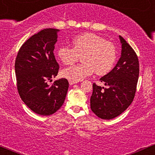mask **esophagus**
Instances as JSON below:
<instances>
[{"label":"esophagus","mask_w":155,"mask_h":155,"mask_svg":"<svg viewBox=\"0 0 155 155\" xmlns=\"http://www.w3.org/2000/svg\"><path fill=\"white\" fill-rule=\"evenodd\" d=\"M76 83H77V81H71V80H70V81H69V84H70L71 85L74 84H76Z\"/></svg>","instance_id":"obj_1"}]
</instances>
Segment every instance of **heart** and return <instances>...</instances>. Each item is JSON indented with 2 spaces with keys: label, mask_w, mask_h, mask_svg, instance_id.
I'll use <instances>...</instances> for the list:
<instances>
[{
  "label": "heart",
  "mask_w": 155,
  "mask_h": 155,
  "mask_svg": "<svg viewBox=\"0 0 155 155\" xmlns=\"http://www.w3.org/2000/svg\"><path fill=\"white\" fill-rule=\"evenodd\" d=\"M58 56L65 65H72L80 59L82 63L68 67L62 71L64 78L79 81L94 72L99 76L111 71L117 59L114 45L93 33H84L73 40V47L63 45L58 50Z\"/></svg>",
  "instance_id": "heart-1"
}]
</instances>
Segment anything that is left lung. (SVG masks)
I'll return each mask as SVG.
<instances>
[{
    "label": "left lung",
    "mask_w": 155,
    "mask_h": 155,
    "mask_svg": "<svg viewBox=\"0 0 155 155\" xmlns=\"http://www.w3.org/2000/svg\"><path fill=\"white\" fill-rule=\"evenodd\" d=\"M121 57L116 66L100 79L107 88L92 85L90 108L99 118L111 120L120 115L133 102L139 76V63L133 49L120 35Z\"/></svg>",
    "instance_id": "left-lung-1"
}]
</instances>
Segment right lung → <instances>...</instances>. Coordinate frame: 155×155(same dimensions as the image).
<instances>
[{
    "instance_id": "obj_1",
    "label": "right lung",
    "mask_w": 155,
    "mask_h": 155,
    "mask_svg": "<svg viewBox=\"0 0 155 155\" xmlns=\"http://www.w3.org/2000/svg\"><path fill=\"white\" fill-rule=\"evenodd\" d=\"M59 30L47 28L22 44L15 60L19 95L30 109L49 116L63 106L68 89L66 79L47 84L58 74L59 65L54 55Z\"/></svg>"
}]
</instances>
